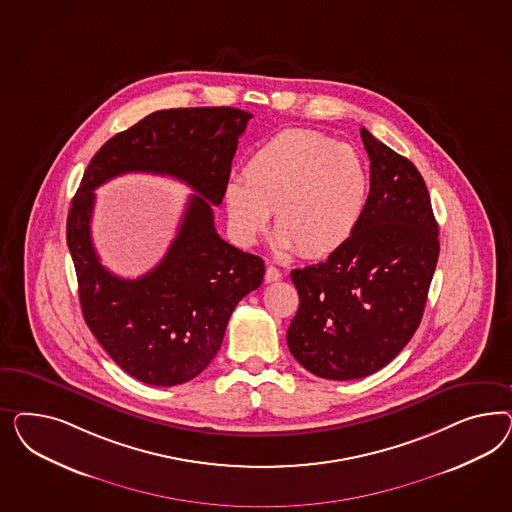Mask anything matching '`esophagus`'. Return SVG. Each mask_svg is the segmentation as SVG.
Masks as SVG:
<instances>
[{
    "mask_svg": "<svg viewBox=\"0 0 512 512\" xmlns=\"http://www.w3.org/2000/svg\"><path fill=\"white\" fill-rule=\"evenodd\" d=\"M264 279H266V283H272V281H278L281 279V272H279L276 266H272V264H268L266 266V272H264Z\"/></svg>",
    "mask_w": 512,
    "mask_h": 512,
    "instance_id": "1",
    "label": "esophagus"
}]
</instances>
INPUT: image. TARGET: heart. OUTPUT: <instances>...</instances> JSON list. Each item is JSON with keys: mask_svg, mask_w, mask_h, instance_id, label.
Returning <instances> with one entry per match:
<instances>
[{"mask_svg": "<svg viewBox=\"0 0 512 512\" xmlns=\"http://www.w3.org/2000/svg\"><path fill=\"white\" fill-rule=\"evenodd\" d=\"M370 197V171L349 144L306 129H285L261 144L231 178L223 199L236 240L251 246L276 210V244L325 257L357 233Z\"/></svg>", "mask_w": 512, "mask_h": 512, "instance_id": "b5f03b06", "label": "heart"}]
</instances>
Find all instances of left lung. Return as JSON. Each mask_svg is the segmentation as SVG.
<instances>
[{
  "instance_id": "left-lung-1",
  "label": "left lung",
  "mask_w": 512,
  "mask_h": 512,
  "mask_svg": "<svg viewBox=\"0 0 512 512\" xmlns=\"http://www.w3.org/2000/svg\"><path fill=\"white\" fill-rule=\"evenodd\" d=\"M370 197L357 233L323 263L295 268L298 311L287 330L308 372L360 379L381 370L417 332L439 257L424 178L403 155L360 129Z\"/></svg>"
}]
</instances>
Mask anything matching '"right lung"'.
Instances as JSON below:
<instances>
[{
  "mask_svg": "<svg viewBox=\"0 0 512 512\" xmlns=\"http://www.w3.org/2000/svg\"><path fill=\"white\" fill-rule=\"evenodd\" d=\"M251 114L233 107L157 110L107 140L84 171L67 216V246L86 325L109 357L154 387L182 385L216 357L236 304L264 278V261L214 227L238 137ZM125 171L186 181L190 198L168 255L137 280L114 277L91 242L92 191Z\"/></svg>",
  "mask_w": 512,
  "mask_h": 512,
  "instance_id": "right-lung-1",
  "label": "right lung"
}]
</instances>
